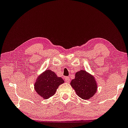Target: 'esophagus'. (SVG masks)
<instances>
[{
	"label": "esophagus",
	"instance_id": "obj_1",
	"mask_svg": "<svg viewBox=\"0 0 128 128\" xmlns=\"http://www.w3.org/2000/svg\"><path fill=\"white\" fill-rule=\"evenodd\" d=\"M64 80H65L66 82H69L70 80V79L68 77H64Z\"/></svg>",
	"mask_w": 128,
	"mask_h": 128
}]
</instances>
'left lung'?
<instances>
[{"mask_svg": "<svg viewBox=\"0 0 128 128\" xmlns=\"http://www.w3.org/2000/svg\"><path fill=\"white\" fill-rule=\"evenodd\" d=\"M77 94L83 99H88L96 92L97 85L93 76L84 70L76 72L75 78L71 82Z\"/></svg>", "mask_w": 128, "mask_h": 128, "instance_id": "obj_1", "label": "left lung"}]
</instances>
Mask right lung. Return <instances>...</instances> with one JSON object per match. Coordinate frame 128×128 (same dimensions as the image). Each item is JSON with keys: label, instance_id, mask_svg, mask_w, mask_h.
Segmentation results:
<instances>
[{"label": "right lung", "instance_id": "obj_1", "mask_svg": "<svg viewBox=\"0 0 128 128\" xmlns=\"http://www.w3.org/2000/svg\"><path fill=\"white\" fill-rule=\"evenodd\" d=\"M64 82L63 79L57 77L54 72L46 70L37 78L35 89L40 96L47 99L54 94L59 86Z\"/></svg>", "mask_w": 128, "mask_h": 128}]
</instances>
